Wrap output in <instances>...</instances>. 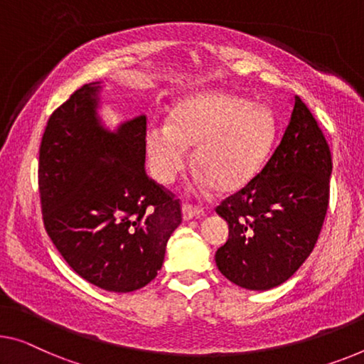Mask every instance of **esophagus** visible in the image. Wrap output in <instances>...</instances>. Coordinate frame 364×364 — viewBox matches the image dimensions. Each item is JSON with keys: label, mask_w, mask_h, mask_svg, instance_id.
I'll use <instances>...</instances> for the list:
<instances>
[{"label": "esophagus", "mask_w": 364, "mask_h": 364, "mask_svg": "<svg viewBox=\"0 0 364 364\" xmlns=\"http://www.w3.org/2000/svg\"><path fill=\"white\" fill-rule=\"evenodd\" d=\"M203 215V209L198 208V205L194 204H183V219L184 220H189V219H194V217H200Z\"/></svg>", "instance_id": "34e87169"}]
</instances>
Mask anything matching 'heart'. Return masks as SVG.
I'll return each instance as SVG.
<instances>
[{
  "label": "heart",
  "mask_w": 364,
  "mask_h": 364,
  "mask_svg": "<svg viewBox=\"0 0 364 364\" xmlns=\"http://www.w3.org/2000/svg\"><path fill=\"white\" fill-rule=\"evenodd\" d=\"M276 124L267 106L245 97L210 90L184 97L168 126L147 132L151 175L173 183L189 164V147L203 171L204 184L219 193H235L262 170L274 142Z\"/></svg>",
  "instance_id": "obj_1"
}]
</instances>
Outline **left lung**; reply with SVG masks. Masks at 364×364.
Masks as SVG:
<instances>
[{
	"instance_id": "left-lung-1",
	"label": "left lung",
	"mask_w": 364,
	"mask_h": 364,
	"mask_svg": "<svg viewBox=\"0 0 364 364\" xmlns=\"http://www.w3.org/2000/svg\"><path fill=\"white\" fill-rule=\"evenodd\" d=\"M332 155L322 129L299 96L271 159L215 213L229 240L215 264L232 283L267 291L291 278L316 247L330 199Z\"/></svg>"
}]
</instances>
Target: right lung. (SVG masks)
Returning <instances> with one entry per match:
<instances>
[{"mask_svg":"<svg viewBox=\"0 0 364 364\" xmlns=\"http://www.w3.org/2000/svg\"><path fill=\"white\" fill-rule=\"evenodd\" d=\"M100 83L48 117L39 150V193L48 237L75 273L101 289L147 286L181 224V204L145 173L147 117L111 132L96 107Z\"/></svg>","mask_w":364,"mask_h":364,"instance_id":"1","label":"right lung"}]
</instances>
